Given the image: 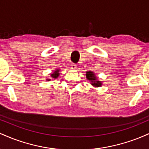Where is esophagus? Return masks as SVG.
<instances>
[{"instance_id":"obj_1","label":"esophagus","mask_w":149,"mask_h":149,"mask_svg":"<svg viewBox=\"0 0 149 149\" xmlns=\"http://www.w3.org/2000/svg\"><path fill=\"white\" fill-rule=\"evenodd\" d=\"M71 69H72L75 70V69H77V65L75 64H71Z\"/></svg>"}]
</instances>
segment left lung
Instances as JSON below:
<instances>
[{
	"label": "left lung",
	"instance_id": "left-lung-1",
	"mask_svg": "<svg viewBox=\"0 0 149 149\" xmlns=\"http://www.w3.org/2000/svg\"><path fill=\"white\" fill-rule=\"evenodd\" d=\"M86 78L88 80L90 81V84H91L93 87L95 88H99L101 87L102 85V81H100V80H98V78L96 76L95 73L93 71H86Z\"/></svg>",
	"mask_w": 149,
	"mask_h": 149
}]
</instances>
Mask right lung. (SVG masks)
<instances>
[{"instance_id":"add662e5","label":"right lung","mask_w":149,"mask_h":149,"mask_svg":"<svg viewBox=\"0 0 149 149\" xmlns=\"http://www.w3.org/2000/svg\"><path fill=\"white\" fill-rule=\"evenodd\" d=\"M59 71H60V70H59V69H56L55 71H54V72H53L52 73H51V74H50L51 78H54V79L57 78L58 77H59ZM46 80H47V81H50L51 78H47V79H46Z\"/></svg>"}]
</instances>
